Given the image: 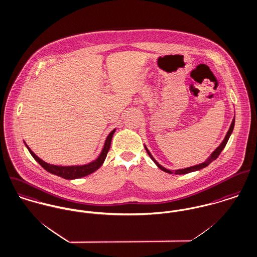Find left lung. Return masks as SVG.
Wrapping results in <instances>:
<instances>
[{
    "instance_id": "left-lung-1",
    "label": "left lung",
    "mask_w": 257,
    "mask_h": 257,
    "mask_svg": "<svg viewBox=\"0 0 257 257\" xmlns=\"http://www.w3.org/2000/svg\"><path fill=\"white\" fill-rule=\"evenodd\" d=\"M233 126H234V117H233V121H232V123H231V125H230V128H229V131H228V133H227L225 139L222 141V143L212 152V154L207 158V160H205L203 163L198 164V165H195V166H191V167H187V168H185V169H180V170L171 171V170H168V169L164 168L163 166H161L160 164L158 163V162L154 159V157L152 156V154L150 153V151L147 149V147H146L145 145H144V147H145V150L147 151V154L149 155V157L152 159V161H153L154 163L157 165V167H158L159 169H161L162 171L166 172V173H169V174H173V173H174L175 175H184V174L195 172V171H198V170H200V169H203V168L207 167L211 162H213L214 160H216V159L218 158V156L220 155V153L222 152V150L225 148V146H226L228 140L230 139V137H231V135H232V133H233Z\"/></svg>"
}]
</instances>
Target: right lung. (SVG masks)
Instances as JSON below:
<instances>
[{
    "label": "right lung",
    "mask_w": 257,
    "mask_h": 257,
    "mask_svg": "<svg viewBox=\"0 0 257 257\" xmlns=\"http://www.w3.org/2000/svg\"><path fill=\"white\" fill-rule=\"evenodd\" d=\"M115 132H116V128L113 130L107 137V139L105 140V143H104V147H103L100 155L98 156V158L90 163L81 165V166H57V165L46 163L43 160H41L38 156H36L34 154V152L26 144H25V146L27 147V149L30 152V154L32 155V157L40 164L47 172H49L53 175L62 177L67 180H74V179H79V178H82V177L92 174L103 165L106 157H107L108 151L110 149L111 141H112V138H113V135L115 134Z\"/></svg>",
    "instance_id": "1"
}]
</instances>
